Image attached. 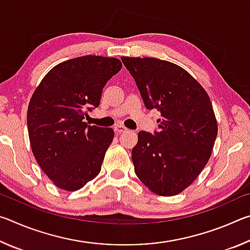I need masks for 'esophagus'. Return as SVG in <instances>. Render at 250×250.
<instances>
[{"label":"esophagus","instance_id":"1","mask_svg":"<svg viewBox=\"0 0 250 250\" xmlns=\"http://www.w3.org/2000/svg\"><path fill=\"white\" fill-rule=\"evenodd\" d=\"M113 129H115L117 133H122V132H126V131H128V128H125L124 125H120V124L116 125L115 128H113Z\"/></svg>","mask_w":250,"mask_h":250}]
</instances>
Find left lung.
I'll list each match as a JSON object with an SVG mask.
<instances>
[{
	"label": "left lung",
	"mask_w": 250,
	"mask_h": 250,
	"mask_svg": "<svg viewBox=\"0 0 250 250\" xmlns=\"http://www.w3.org/2000/svg\"><path fill=\"white\" fill-rule=\"evenodd\" d=\"M134 78L146 109H158L159 131H140L132 149L134 172L161 196L191 185L210 158L217 121L209 97L188 71L150 57H121Z\"/></svg>",
	"instance_id": "left-lung-1"
}]
</instances>
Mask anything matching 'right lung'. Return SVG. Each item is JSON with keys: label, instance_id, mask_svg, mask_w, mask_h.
<instances>
[{"label": "right lung", "instance_id": "obj_1", "mask_svg": "<svg viewBox=\"0 0 250 250\" xmlns=\"http://www.w3.org/2000/svg\"><path fill=\"white\" fill-rule=\"evenodd\" d=\"M121 67L113 57L73 58L50 69L34 91L27 109L29 142L57 188L77 191L99 174L115 132L83 119L87 110L98 107L105 83Z\"/></svg>", "mask_w": 250, "mask_h": 250}]
</instances>
